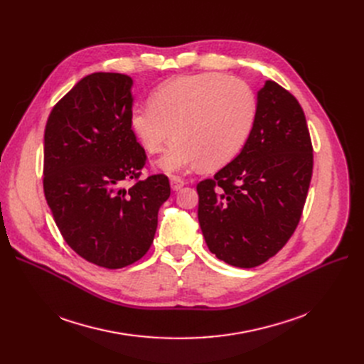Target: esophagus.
<instances>
[{"mask_svg":"<svg viewBox=\"0 0 364 364\" xmlns=\"http://www.w3.org/2000/svg\"><path fill=\"white\" fill-rule=\"evenodd\" d=\"M186 184V181L183 180V178H180V177H171V187H172V190H180L183 186Z\"/></svg>","mask_w":364,"mask_h":364,"instance_id":"esophagus-1","label":"esophagus"}]
</instances>
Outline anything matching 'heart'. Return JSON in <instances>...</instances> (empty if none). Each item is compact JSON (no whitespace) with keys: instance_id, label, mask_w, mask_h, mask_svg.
<instances>
[{"instance_id":"obj_1","label":"heart","mask_w":364,"mask_h":364,"mask_svg":"<svg viewBox=\"0 0 364 364\" xmlns=\"http://www.w3.org/2000/svg\"><path fill=\"white\" fill-rule=\"evenodd\" d=\"M255 97L245 82L220 72L183 75L151 91L134 107L129 127L143 149L156 155L172 137L159 165L168 172L220 168L235 159L250 137Z\"/></svg>"}]
</instances>
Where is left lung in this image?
I'll list each match as a JSON object with an SVG mask.
<instances>
[{
  "instance_id": "1",
  "label": "left lung",
  "mask_w": 364,
  "mask_h": 364,
  "mask_svg": "<svg viewBox=\"0 0 364 364\" xmlns=\"http://www.w3.org/2000/svg\"><path fill=\"white\" fill-rule=\"evenodd\" d=\"M311 176L313 144L304 110L288 90L267 81L242 151L196 186L209 251L240 269L274 257L301 220Z\"/></svg>"
}]
</instances>
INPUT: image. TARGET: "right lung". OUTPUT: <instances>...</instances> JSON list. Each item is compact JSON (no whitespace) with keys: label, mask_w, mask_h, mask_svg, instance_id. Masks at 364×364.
I'll return each instance as SVG.
<instances>
[{"label":"right lung","mask_w":364,"mask_h":364,"mask_svg":"<svg viewBox=\"0 0 364 364\" xmlns=\"http://www.w3.org/2000/svg\"><path fill=\"white\" fill-rule=\"evenodd\" d=\"M131 85L122 73L87 75L55 103L44 132L53 218L76 254L110 270L146 255L171 195L165 174L140 178L147 156L129 127Z\"/></svg>","instance_id":"1"}]
</instances>
